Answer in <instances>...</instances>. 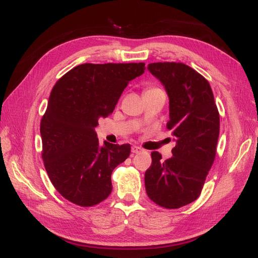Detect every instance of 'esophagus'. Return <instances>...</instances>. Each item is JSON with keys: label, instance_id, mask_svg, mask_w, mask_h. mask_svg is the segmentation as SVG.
<instances>
[{"label": "esophagus", "instance_id": "obj_1", "mask_svg": "<svg viewBox=\"0 0 258 258\" xmlns=\"http://www.w3.org/2000/svg\"><path fill=\"white\" fill-rule=\"evenodd\" d=\"M142 151H144V149L142 148V147H140V146H132V153L133 154H140V153H142Z\"/></svg>", "mask_w": 258, "mask_h": 258}]
</instances>
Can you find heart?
<instances>
[{"instance_id": "heart-1", "label": "heart", "mask_w": 258, "mask_h": 258, "mask_svg": "<svg viewBox=\"0 0 258 258\" xmlns=\"http://www.w3.org/2000/svg\"><path fill=\"white\" fill-rule=\"evenodd\" d=\"M157 89H159V88H149V89H147L146 91H151V90H157ZM145 91V92H146Z\"/></svg>"}]
</instances>
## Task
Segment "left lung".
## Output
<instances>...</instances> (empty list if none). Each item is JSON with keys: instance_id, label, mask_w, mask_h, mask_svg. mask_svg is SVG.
<instances>
[{"instance_id": "obj_1", "label": "left lung", "mask_w": 258, "mask_h": 258, "mask_svg": "<svg viewBox=\"0 0 258 258\" xmlns=\"http://www.w3.org/2000/svg\"><path fill=\"white\" fill-rule=\"evenodd\" d=\"M166 88L170 100L168 130L175 137L172 157L151 153L145 173L148 197L167 209L185 206L201 195L213 166L219 137V112L208 81L189 66L176 62L148 65Z\"/></svg>"}]
</instances>
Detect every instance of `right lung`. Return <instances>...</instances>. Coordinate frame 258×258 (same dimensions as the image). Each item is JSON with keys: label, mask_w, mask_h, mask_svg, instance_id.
I'll return each mask as SVG.
<instances>
[{"label": "right lung", "mask_w": 258, "mask_h": 258, "mask_svg": "<svg viewBox=\"0 0 258 258\" xmlns=\"http://www.w3.org/2000/svg\"><path fill=\"white\" fill-rule=\"evenodd\" d=\"M144 71L145 63H85L54 85L40 123L42 159L65 200L91 207L111 194L112 171L130 156L131 145L104 142L101 147L95 127Z\"/></svg>", "instance_id": "right-lung-1"}]
</instances>
